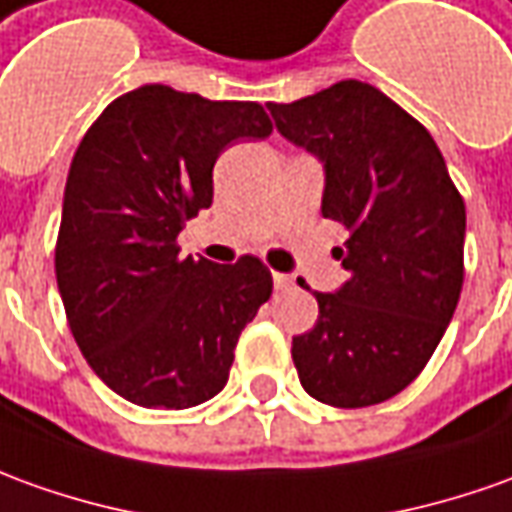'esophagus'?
Returning a JSON list of instances; mask_svg holds the SVG:
<instances>
[{
  "instance_id": "34e87169",
  "label": "esophagus",
  "mask_w": 512,
  "mask_h": 512,
  "mask_svg": "<svg viewBox=\"0 0 512 512\" xmlns=\"http://www.w3.org/2000/svg\"><path fill=\"white\" fill-rule=\"evenodd\" d=\"M273 284H276V290H290L292 276H287V273H273Z\"/></svg>"
}]
</instances>
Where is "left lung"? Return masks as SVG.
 Segmentation results:
<instances>
[{"label": "left lung", "mask_w": 512, "mask_h": 512, "mask_svg": "<svg viewBox=\"0 0 512 512\" xmlns=\"http://www.w3.org/2000/svg\"><path fill=\"white\" fill-rule=\"evenodd\" d=\"M278 133L323 164V217L348 231V281L315 292L292 337L303 390L357 410L401 393L435 354L463 290L465 206L429 130L379 88L343 80L267 102Z\"/></svg>", "instance_id": "left-lung-1"}]
</instances>
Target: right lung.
<instances>
[{"mask_svg": "<svg viewBox=\"0 0 512 512\" xmlns=\"http://www.w3.org/2000/svg\"><path fill=\"white\" fill-rule=\"evenodd\" d=\"M259 102H214L169 86L114 100L77 147L63 192L55 276L91 370L147 410H186L228 382L239 334L273 276L181 259L178 234L209 209L222 150L267 139Z\"/></svg>", "mask_w": 512, "mask_h": 512, "instance_id": "obj_1", "label": "right lung"}]
</instances>
